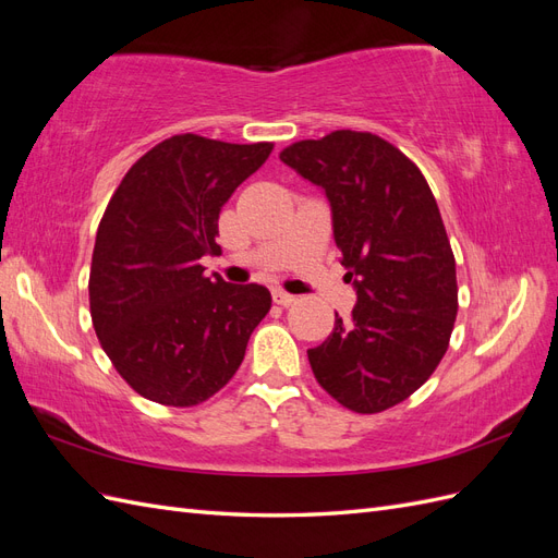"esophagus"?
Returning a JSON list of instances; mask_svg holds the SVG:
<instances>
[{
  "label": "esophagus",
  "mask_w": 558,
  "mask_h": 558,
  "mask_svg": "<svg viewBox=\"0 0 558 558\" xmlns=\"http://www.w3.org/2000/svg\"><path fill=\"white\" fill-rule=\"evenodd\" d=\"M295 295H291V293H286V291H281V289H275L272 291V302L275 305H279V307H291V305H295Z\"/></svg>",
  "instance_id": "34e87169"
}]
</instances>
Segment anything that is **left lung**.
Returning a JSON list of instances; mask_svg holds the SVG:
<instances>
[{
    "label": "left lung",
    "mask_w": 558,
    "mask_h": 558,
    "mask_svg": "<svg viewBox=\"0 0 558 558\" xmlns=\"http://www.w3.org/2000/svg\"><path fill=\"white\" fill-rule=\"evenodd\" d=\"M279 158L326 191L359 295L349 324L335 314L328 340L307 351L312 373L347 410L384 412L435 373L459 312L440 209L418 167L373 132L335 130Z\"/></svg>",
    "instance_id": "left-lung-1"
}]
</instances>
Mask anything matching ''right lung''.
I'll list each match as a JSON object with an SVG mask.
<instances>
[{"label": "right lung", "mask_w": 558, "mask_h": 558, "mask_svg": "<svg viewBox=\"0 0 558 558\" xmlns=\"http://www.w3.org/2000/svg\"><path fill=\"white\" fill-rule=\"evenodd\" d=\"M272 142L228 144L174 134L134 162L97 228L88 295L97 340L146 400L193 408L238 373L272 295L258 283L205 277L218 214L272 154Z\"/></svg>", "instance_id": "right-lung-1"}]
</instances>
